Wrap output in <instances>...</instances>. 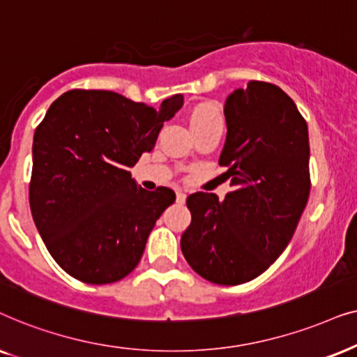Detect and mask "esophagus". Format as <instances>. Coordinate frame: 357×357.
Returning <instances> with one entry per match:
<instances>
[{"label":"esophagus","mask_w":357,"mask_h":357,"mask_svg":"<svg viewBox=\"0 0 357 357\" xmlns=\"http://www.w3.org/2000/svg\"><path fill=\"white\" fill-rule=\"evenodd\" d=\"M176 199H178V202H184V201H186V194H184L183 191H178V192H176Z\"/></svg>","instance_id":"1"}]
</instances>
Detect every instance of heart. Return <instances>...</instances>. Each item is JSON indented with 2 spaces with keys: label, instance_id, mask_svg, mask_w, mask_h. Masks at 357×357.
I'll return each mask as SVG.
<instances>
[{
  "label": "heart",
  "instance_id": "b5f03b06",
  "mask_svg": "<svg viewBox=\"0 0 357 357\" xmlns=\"http://www.w3.org/2000/svg\"><path fill=\"white\" fill-rule=\"evenodd\" d=\"M217 121H222L220 114H218L215 107L207 106V104H201V106H197L191 114V126H194V123H206V122H217Z\"/></svg>",
  "mask_w": 357,
  "mask_h": 357
}]
</instances>
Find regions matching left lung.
Here are the masks:
<instances>
[{"label":"left lung","mask_w":357,"mask_h":357,"mask_svg":"<svg viewBox=\"0 0 357 357\" xmlns=\"http://www.w3.org/2000/svg\"><path fill=\"white\" fill-rule=\"evenodd\" d=\"M227 139L218 163L234 188L188 197L181 236L189 266L213 284L238 286L263 274L291 241L310 194L307 122L275 84L250 82L223 107Z\"/></svg>","instance_id":"8db88e82"}]
</instances>
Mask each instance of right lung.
<instances>
[{"label": "right lung", "instance_id": "1", "mask_svg": "<svg viewBox=\"0 0 357 357\" xmlns=\"http://www.w3.org/2000/svg\"><path fill=\"white\" fill-rule=\"evenodd\" d=\"M183 102L174 94L153 109L101 89H71L52 102L34 134L29 202L47 250L71 278L111 284L137 268L176 194L137 188L129 168Z\"/></svg>", "mask_w": 357, "mask_h": 357}]
</instances>
